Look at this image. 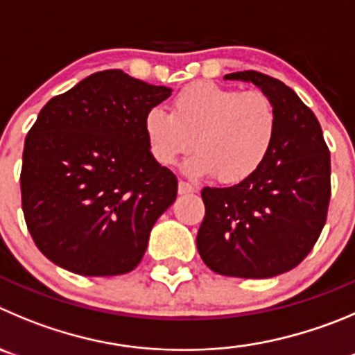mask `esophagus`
<instances>
[{
    "label": "esophagus",
    "instance_id": "34e87169",
    "mask_svg": "<svg viewBox=\"0 0 355 355\" xmlns=\"http://www.w3.org/2000/svg\"><path fill=\"white\" fill-rule=\"evenodd\" d=\"M196 191H198L196 185L189 184V182H185V180H180V182H178V193H180V194L196 193Z\"/></svg>",
    "mask_w": 355,
    "mask_h": 355
}]
</instances>
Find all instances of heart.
<instances>
[{"label": "heart", "instance_id": "b5f03b06", "mask_svg": "<svg viewBox=\"0 0 355 355\" xmlns=\"http://www.w3.org/2000/svg\"><path fill=\"white\" fill-rule=\"evenodd\" d=\"M278 131V114L270 96L243 92L215 82H196L171 101V114L150 108L144 119L148 150L161 166H171L191 150L187 171L218 175L224 184H240L261 170Z\"/></svg>", "mask_w": 355, "mask_h": 355}]
</instances>
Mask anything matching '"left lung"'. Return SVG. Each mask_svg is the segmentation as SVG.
<instances>
[{
  "label": "left lung",
  "instance_id": "left-lung-1",
  "mask_svg": "<svg viewBox=\"0 0 355 355\" xmlns=\"http://www.w3.org/2000/svg\"><path fill=\"white\" fill-rule=\"evenodd\" d=\"M275 103L278 131L261 170L233 187H205L196 245L215 273L270 278L296 268L319 240L331 200V155L313 112L284 82L247 69Z\"/></svg>",
  "mask_w": 355,
  "mask_h": 355
}]
</instances>
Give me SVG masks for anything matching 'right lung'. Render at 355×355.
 I'll return each instance as SVG.
<instances>
[{
	"label": "right lung",
	"mask_w": 355,
	"mask_h": 355,
	"mask_svg": "<svg viewBox=\"0 0 355 355\" xmlns=\"http://www.w3.org/2000/svg\"><path fill=\"white\" fill-rule=\"evenodd\" d=\"M171 94L121 69L92 73L40 110L22 152L26 226L40 252L84 277L135 270L177 177L150 155L144 119Z\"/></svg>",
	"instance_id": "add662e5"
}]
</instances>
